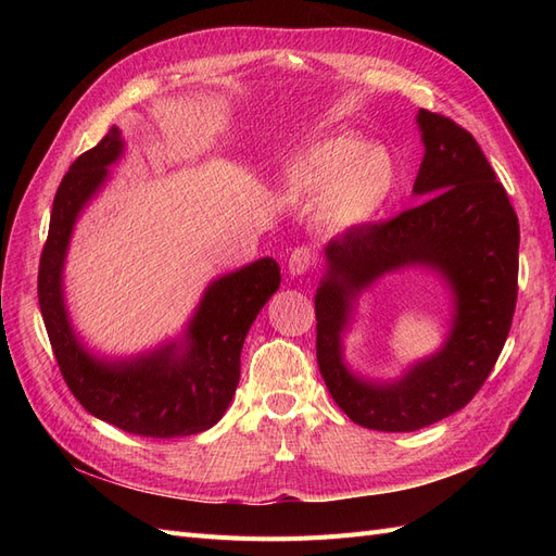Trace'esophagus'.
Here are the masks:
<instances>
[{
	"instance_id": "esophagus-1",
	"label": "esophagus",
	"mask_w": 556,
	"mask_h": 556,
	"mask_svg": "<svg viewBox=\"0 0 556 556\" xmlns=\"http://www.w3.org/2000/svg\"><path fill=\"white\" fill-rule=\"evenodd\" d=\"M313 264H315L313 250L306 248V245H301V248H294V250H292L290 262H288V271H290L292 276H304V274L311 271Z\"/></svg>"
}]
</instances>
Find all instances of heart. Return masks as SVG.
I'll list each match as a JSON object with an SVG mask.
<instances>
[{"label":"heart","instance_id":"b5f03b06","mask_svg":"<svg viewBox=\"0 0 556 556\" xmlns=\"http://www.w3.org/2000/svg\"><path fill=\"white\" fill-rule=\"evenodd\" d=\"M394 188V164L380 148L352 134L317 139L285 174L282 190L294 201H317L329 229H352L371 220Z\"/></svg>","mask_w":556,"mask_h":556}]
</instances>
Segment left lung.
I'll use <instances>...</instances> for the list:
<instances>
[{"label": "left lung", "instance_id": "obj_1", "mask_svg": "<svg viewBox=\"0 0 556 556\" xmlns=\"http://www.w3.org/2000/svg\"><path fill=\"white\" fill-rule=\"evenodd\" d=\"M425 160L413 192L427 197L384 223L345 229L327 245V276L315 294L317 366L331 399L359 427L415 431L462 410L506 345L517 304L519 223L473 134L419 109ZM439 267L455 292V327L439 356L396 383L352 377L340 359L349 301L401 265Z\"/></svg>", "mask_w": 556, "mask_h": 556}]
</instances>
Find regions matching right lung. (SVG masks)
Here are the masks:
<instances>
[{
  "mask_svg": "<svg viewBox=\"0 0 556 556\" xmlns=\"http://www.w3.org/2000/svg\"><path fill=\"white\" fill-rule=\"evenodd\" d=\"M123 153L121 129L86 150L64 174L50 213L39 262V306L60 374L94 417L143 439H178L211 429L229 408L241 376V348L250 325L280 285L271 257L215 280L185 336L129 362H99L76 341L62 299V264L76 217Z\"/></svg>",
  "mask_w": 556,
  "mask_h": 556,
  "instance_id": "add662e5",
  "label": "right lung"
}]
</instances>
